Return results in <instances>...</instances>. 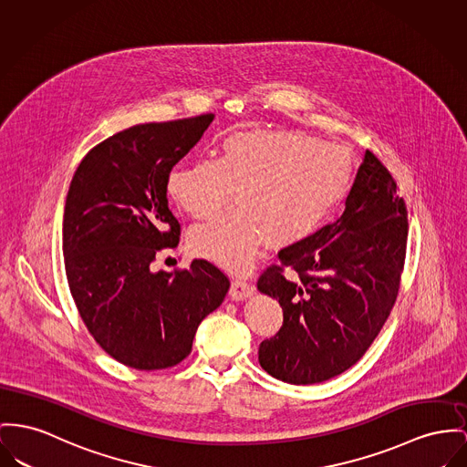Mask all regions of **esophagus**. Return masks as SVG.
<instances>
[{
    "instance_id": "esophagus-1",
    "label": "esophagus",
    "mask_w": 467,
    "mask_h": 467,
    "mask_svg": "<svg viewBox=\"0 0 467 467\" xmlns=\"http://www.w3.org/2000/svg\"><path fill=\"white\" fill-rule=\"evenodd\" d=\"M254 292V286L244 280V278H235L232 281V286H230V297L232 299H246L251 294Z\"/></svg>"
}]
</instances>
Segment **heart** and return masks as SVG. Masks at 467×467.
<instances>
[{
  "label": "heart",
  "instance_id": "b5f03b06",
  "mask_svg": "<svg viewBox=\"0 0 467 467\" xmlns=\"http://www.w3.org/2000/svg\"><path fill=\"white\" fill-rule=\"evenodd\" d=\"M343 145L286 129L228 134L218 159L200 157L170 171L166 191L191 218L211 219L230 202L239 209L189 235L191 249L221 265L246 269L264 241L286 248L335 214L354 181Z\"/></svg>",
  "mask_w": 467,
  "mask_h": 467
}]
</instances>
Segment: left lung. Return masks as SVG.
Returning <instances> with one entry per match:
<instances>
[{
    "label": "left lung",
    "instance_id": "left-lung-1",
    "mask_svg": "<svg viewBox=\"0 0 467 467\" xmlns=\"http://www.w3.org/2000/svg\"><path fill=\"white\" fill-rule=\"evenodd\" d=\"M399 186L367 150L342 216L286 246L262 271L260 292L283 310L280 331L260 343V367L288 384H317L356 365L395 306L407 246ZM296 273L284 278V269Z\"/></svg>",
    "mask_w": 467,
    "mask_h": 467
}]
</instances>
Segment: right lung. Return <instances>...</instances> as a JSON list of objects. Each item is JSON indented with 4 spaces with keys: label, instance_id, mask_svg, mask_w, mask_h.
I'll return each instance as SVG.
<instances>
[{
    "label": "right lung",
    "instance_id": "obj_1",
    "mask_svg": "<svg viewBox=\"0 0 467 467\" xmlns=\"http://www.w3.org/2000/svg\"><path fill=\"white\" fill-rule=\"evenodd\" d=\"M213 119L207 113L113 134L81 161L67 192L63 256L76 308L104 352L136 370L184 361L200 322L230 288L228 276L203 258L173 273L154 269L159 253L181 241L168 175Z\"/></svg>",
    "mask_w": 467,
    "mask_h": 467
}]
</instances>
